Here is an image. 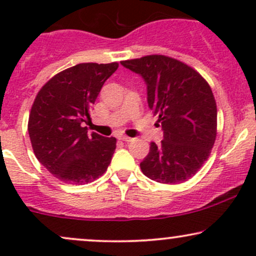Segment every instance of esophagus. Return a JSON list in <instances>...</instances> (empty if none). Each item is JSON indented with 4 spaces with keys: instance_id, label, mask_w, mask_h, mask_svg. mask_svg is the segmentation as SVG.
<instances>
[{
    "instance_id": "34e87169",
    "label": "esophagus",
    "mask_w": 256,
    "mask_h": 256,
    "mask_svg": "<svg viewBox=\"0 0 256 256\" xmlns=\"http://www.w3.org/2000/svg\"><path fill=\"white\" fill-rule=\"evenodd\" d=\"M119 138L122 140H124V142H131V140H134L131 137H128V136H120Z\"/></svg>"
}]
</instances>
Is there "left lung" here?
<instances>
[{
	"instance_id": "left-lung-1",
	"label": "left lung",
	"mask_w": 256,
	"mask_h": 256,
	"mask_svg": "<svg viewBox=\"0 0 256 256\" xmlns=\"http://www.w3.org/2000/svg\"><path fill=\"white\" fill-rule=\"evenodd\" d=\"M120 64L144 79L148 106L164 131L160 144L150 143L140 170L158 183H183L201 168L216 142L212 89L192 67L164 55Z\"/></svg>"
}]
</instances>
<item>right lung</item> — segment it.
<instances>
[{
  "instance_id": "add662e5",
  "label": "right lung",
  "mask_w": 256,
  "mask_h": 256,
  "mask_svg": "<svg viewBox=\"0 0 256 256\" xmlns=\"http://www.w3.org/2000/svg\"><path fill=\"white\" fill-rule=\"evenodd\" d=\"M118 62L79 64L43 85L32 104L28 134L42 165L61 182L85 184L102 176L116 146L114 137L88 134L83 122Z\"/></svg>"
}]
</instances>
